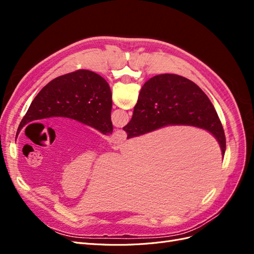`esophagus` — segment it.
<instances>
[{
  "label": "esophagus",
  "mask_w": 254,
  "mask_h": 254,
  "mask_svg": "<svg viewBox=\"0 0 254 254\" xmlns=\"http://www.w3.org/2000/svg\"><path fill=\"white\" fill-rule=\"evenodd\" d=\"M126 132L123 131V130H117L114 131L111 135V142L115 145H120L123 144L126 140Z\"/></svg>",
  "instance_id": "1"
}]
</instances>
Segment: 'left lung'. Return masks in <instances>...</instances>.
<instances>
[{
	"label": "left lung",
	"instance_id": "1",
	"mask_svg": "<svg viewBox=\"0 0 254 254\" xmlns=\"http://www.w3.org/2000/svg\"><path fill=\"white\" fill-rule=\"evenodd\" d=\"M112 94L108 82L98 74L77 70L53 79L34 98L18 127L50 118H66L98 130L113 131L111 122Z\"/></svg>",
	"mask_w": 254,
	"mask_h": 254
}]
</instances>
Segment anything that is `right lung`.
Segmentation results:
<instances>
[{
	"mask_svg": "<svg viewBox=\"0 0 254 254\" xmlns=\"http://www.w3.org/2000/svg\"><path fill=\"white\" fill-rule=\"evenodd\" d=\"M201 128L217 140L222 156L226 136L211 101L195 82L176 74H160L146 81L134 106L132 118L123 128L127 139L165 126Z\"/></svg>",
	"mask_w": 254,
	"mask_h": 254,
	"instance_id": "obj_1",
	"label": "right lung"
}]
</instances>
